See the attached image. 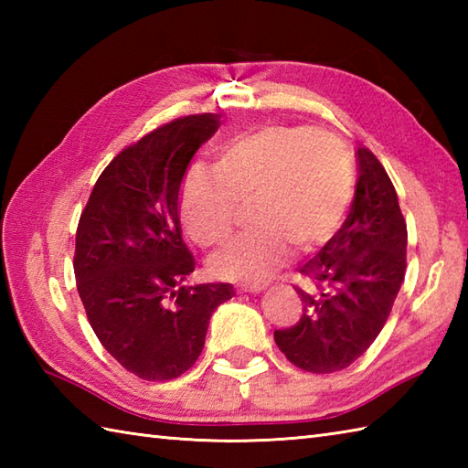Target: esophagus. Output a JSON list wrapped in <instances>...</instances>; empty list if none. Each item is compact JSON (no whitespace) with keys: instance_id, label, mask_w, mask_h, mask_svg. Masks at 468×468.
Wrapping results in <instances>:
<instances>
[{"instance_id":"esophagus-1","label":"esophagus","mask_w":468,"mask_h":468,"mask_svg":"<svg viewBox=\"0 0 468 468\" xmlns=\"http://www.w3.org/2000/svg\"><path fill=\"white\" fill-rule=\"evenodd\" d=\"M239 292H250V293H260L265 290V283L261 282H241L239 285Z\"/></svg>"}]
</instances>
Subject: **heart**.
Segmentation results:
<instances>
[{
    "instance_id": "1",
    "label": "heart",
    "mask_w": 468,
    "mask_h": 468,
    "mask_svg": "<svg viewBox=\"0 0 468 468\" xmlns=\"http://www.w3.org/2000/svg\"><path fill=\"white\" fill-rule=\"evenodd\" d=\"M354 198V166L334 136L302 124L273 122L218 146L215 171L197 165L178 193L186 235L203 247L233 231L239 203L251 223L208 265L233 280L263 277L292 260L293 245L310 253L342 227Z\"/></svg>"
}]
</instances>
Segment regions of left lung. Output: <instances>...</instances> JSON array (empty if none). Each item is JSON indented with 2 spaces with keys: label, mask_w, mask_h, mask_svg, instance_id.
I'll return each instance as SVG.
<instances>
[{
  "label": "left lung",
  "mask_w": 468,
  "mask_h": 468,
  "mask_svg": "<svg viewBox=\"0 0 468 468\" xmlns=\"http://www.w3.org/2000/svg\"><path fill=\"white\" fill-rule=\"evenodd\" d=\"M406 221L380 161L357 148V185L350 215L322 251L302 265L310 287L300 322L275 330L287 360L330 374L356 362L382 332L406 271Z\"/></svg>",
  "instance_id": "8db88e82"
}]
</instances>
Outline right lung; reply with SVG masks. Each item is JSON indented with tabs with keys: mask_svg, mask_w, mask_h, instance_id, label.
Here are the masks:
<instances>
[{
	"mask_svg": "<svg viewBox=\"0 0 468 468\" xmlns=\"http://www.w3.org/2000/svg\"><path fill=\"white\" fill-rule=\"evenodd\" d=\"M217 114H193L116 154L92 188L76 231V287L98 340L143 380H173L205 346L231 283L183 285L195 257L181 237L178 191Z\"/></svg>",
	"mask_w": 468,
	"mask_h": 468,
	"instance_id": "right-lung-1",
	"label": "right lung"
}]
</instances>
